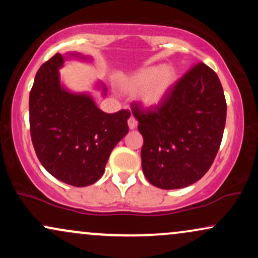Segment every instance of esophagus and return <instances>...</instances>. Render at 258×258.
Wrapping results in <instances>:
<instances>
[{
  "instance_id": "obj_1",
  "label": "esophagus",
  "mask_w": 258,
  "mask_h": 258,
  "mask_svg": "<svg viewBox=\"0 0 258 258\" xmlns=\"http://www.w3.org/2000/svg\"><path fill=\"white\" fill-rule=\"evenodd\" d=\"M128 127L130 130H135L137 127V120H136L135 116H131L128 119Z\"/></svg>"
}]
</instances>
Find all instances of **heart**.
<instances>
[{"instance_id": "heart-1", "label": "heart", "mask_w": 258, "mask_h": 258, "mask_svg": "<svg viewBox=\"0 0 258 258\" xmlns=\"http://www.w3.org/2000/svg\"><path fill=\"white\" fill-rule=\"evenodd\" d=\"M176 79V72L171 67L148 68L127 79L123 87L128 93H141L147 106H155L164 102Z\"/></svg>"}]
</instances>
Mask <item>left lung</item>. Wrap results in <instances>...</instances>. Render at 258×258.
Segmentation results:
<instances>
[{"label":"left lung","instance_id":"obj_1","mask_svg":"<svg viewBox=\"0 0 258 258\" xmlns=\"http://www.w3.org/2000/svg\"><path fill=\"white\" fill-rule=\"evenodd\" d=\"M144 139L141 158L146 178L161 189H179L211 167L226 126L221 81L204 63L193 65L159 105L132 103Z\"/></svg>","mask_w":258,"mask_h":258}]
</instances>
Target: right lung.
Here are the masks:
<instances>
[{"label":"right lung","instance_id":"1","mask_svg":"<svg viewBox=\"0 0 258 258\" xmlns=\"http://www.w3.org/2000/svg\"><path fill=\"white\" fill-rule=\"evenodd\" d=\"M60 53L41 65L29 97L32 146L53 177L74 186L96 183L109 155L128 132L131 112L106 114L87 94H74L59 82Z\"/></svg>","mask_w":258,"mask_h":258}]
</instances>
